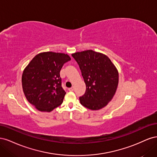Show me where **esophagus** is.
<instances>
[{"mask_svg": "<svg viewBox=\"0 0 157 157\" xmlns=\"http://www.w3.org/2000/svg\"><path fill=\"white\" fill-rule=\"evenodd\" d=\"M69 90L70 92H73V90H74V87H71V88H69Z\"/></svg>", "mask_w": 157, "mask_h": 157, "instance_id": "1", "label": "esophagus"}]
</instances>
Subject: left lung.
I'll list each match as a JSON object with an SVG mask.
<instances>
[{"label": "left lung", "instance_id": "1", "mask_svg": "<svg viewBox=\"0 0 157 157\" xmlns=\"http://www.w3.org/2000/svg\"><path fill=\"white\" fill-rule=\"evenodd\" d=\"M79 65L86 92L79 98L81 105L91 110L105 107L115 94L118 84V72L111 59L92 50L72 54Z\"/></svg>", "mask_w": 157, "mask_h": 157}]
</instances>
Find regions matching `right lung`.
<instances>
[{
    "label": "right lung",
    "instance_id": "right-lung-1",
    "mask_svg": "<svg viewBox=\"0 0 157 157\" xmlns=\"http://www.w3.org/2000/svg\"><path fill=\"white\" fill-rule=\"evenodd\" d=\"M70 60V57L63 53L42 52L23 71V93L39 111L50 112L62 103L66 92L61 86L59 73L63 64Z\"/></svg>",
    "mask_w": 157,
    "mask_h": 157
}]
</instances>
